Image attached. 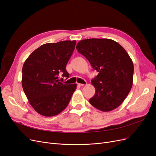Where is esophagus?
I'll return each mask as SVG.
<instances>
[{
  "label": "esophagus",
  "mask_w": 156,
  "mask_h": 156,
  "mask_svg": "<svg viewBox=\"0 0 156 156\" xmlns=\"http://www.w3.org/2000/svg\"><path fill=\"white\" fill-rule=\"evenodd\" d=\"M84 85V84H81V83H78V86L79 87H83Z\"/></svg>",
  "instance_id": "34e87169"
}]
</instances>
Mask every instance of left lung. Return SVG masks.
I'll list each match as a JSON object with an SVG mask.
<instances>
[{"label":"left lung","instance_id":"1","mask_svg":"<svg viewBox=\"0 0 156 156\" xmlns=\"http://www.w3.org/2000/svg\"><path fill=\"white\" fill-rule=\"evenodd\" d=\"M76 49L98 72L91 81L96 92L90 104L104 112L120 105L133 84V64L126 50L114 40L98 38L80 41Z\"/></svg>","mask_w":156,"mask_h":156}]
</instances>
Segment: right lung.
<instances>
[{
    "label": "right lung",
    "instance_id": "add662e5",
    "mask_svg": "<svg viewBox=\"0 0 156 156\" xmlns=\"http://www.w3.org/2000/svg\"><path fill=\"white\" fill-rule=\"evenodd\" d=\"M76 41L41 45L26 60L22 69V87L31 106L39 114L53 116L68 105L77 84L59 81L58 74L69 78L66 66Z\"/></svg>",
    "mask_w": 156,
    "mask_h": 156
}]
</instances>
